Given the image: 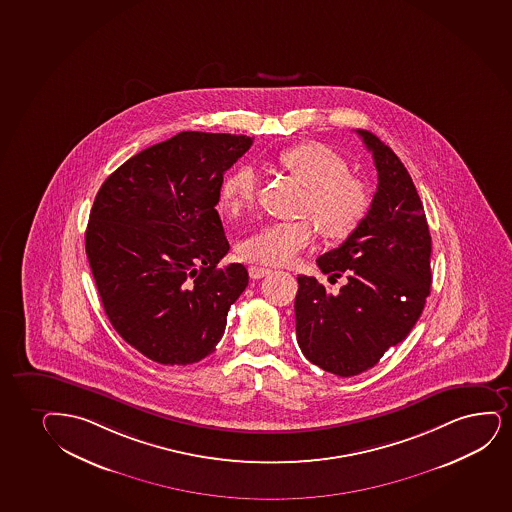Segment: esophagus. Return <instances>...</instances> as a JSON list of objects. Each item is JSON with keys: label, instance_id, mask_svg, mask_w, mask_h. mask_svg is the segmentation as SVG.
Listing matches in <instances>:
<instances>
[{"label": "esophagus", "instance_id": "obj_1", "mask_svg": "<svg viewBox=\"0 0 512 512\" xmlns=\"http://www.w3.org/2000/svg\"><path fill=\"white\" fill-rule=\"evenodd\" d=\"M271 272V269L262 267V265H250V267H248V274H250V278L252 279L264 278V276L271 274Z\"/></svg>", "mask_w": 512, "mask_h": 512}]
</instances>
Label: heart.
I'll use <instances>...</instances> for the list:
<instances>
[{
  "mask_svg": "<svg viewBox=\"0 0 512 512\" xmlns=\"http://www.w3.org/2000/svg\"><path fill=\"white\" fill-rule=\"evenodd\" d=\"M283 165L298 183L307 188L302 215L316 222L326 238L340 240L352 233L366 215L369 196L366 186L350 176L345 158L321 143H305L279 153ZM259 193V174L241 167L229 174L221 188V203L231 215L252 209ZM314 224L302 219L269 222L241 241L243 257L260 264L286 265L314 243Z\"/></svg>",
  "mask_w": 512,
  "mask_h": 512,
  "instance_id": "1",
  "label": "heart"
}]
</instances>
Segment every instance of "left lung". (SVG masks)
<instances>
[{
    "label": "left lung",
    "instance_id": "1",
    "mask_svg": "<svg viewBox=\"0 0 512 512\" xmlns=\"http://www.w3.org/2000/svg\"><path fill=\"white\" fill-rule=\"evenodd\" d=\"M357 133L373 153L378 188L347 240L317 259L331 281L345 284L328 293L316 278L298 276L295 297L298 347L340 378L371 369L405 340L431 290V236L416 186L390 146Z\"/></svg>",
    "mask_w": 512,
    "mask_h": 512
}]
</instances>
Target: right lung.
I'll return each mask as SVG.
<instances>
[{"label": "right lung", "instance_id": "right-lung-1", "mask_svg": "<svg viewBox=\"0 0 512 512\" xmlns=\"http://www.w3.org/2000/svg\"><path fill=\"white\" fill-rule=\"evenodd\" d=\"M250 136L183 131L129 158L101 184L86 255L115 331L164 366L212 354L229 307L248 284L228 253L221 217L224 172Z\"/></svg>", "mask_w": 512, "mask_h": 512}]
</instances>
